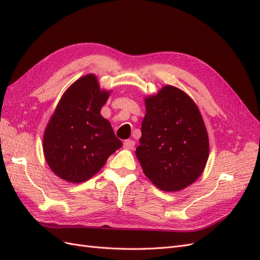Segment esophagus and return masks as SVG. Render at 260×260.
Instances as JSON below:
<instances>
[{"label": "esophagus", "instance_id": "esophagus-1", "mask_svg": "<svg viewBox=\"0 0 260 260\" xmlns=\"http://www.w3.org/2000/svg\"><path fill=\"white\" fill-rule=\"evenodd\" d=\"M135 145H136V142L133 140H125L123 142V147L127 148V149L133 148V147H135Z\"/></svg>", "mask_w": 260, "mask_h": 260}]
</instances>
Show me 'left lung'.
<instances>
[{
  "instance_id": "1",
  "label": "left lung",
  "mask_w": 260,
  "mask_h": 260,
  "mask_svg": "<svg viewBox=\"0 0 260 260\" xmlns=\"http://www.w3.org/2000/svg\"><path fill=\"white\" fill-rule=\"evenodd\" d=\"M137 158L148 180L161 191L178 192L203 174L209 156L205 122L190 95L174 85H164L144 98Z\"/></svg>"
}]
</instances>
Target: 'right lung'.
I'll use <instances>...</instances> for the list:
<instances>
[{"label":"right lung","instance_id":"add662e5","mask_svg":"<svg viewBox=\"0 0 260 260\" xmlns=\"http://www.w3.org/2000/svg\"><path fill=\"white\" fill-rule=\"evenodd\" d=\"M111 93L101 89L95 75L88 74L61 95L45 127L42 145L46 164L58 178L84 182L122 146L111 122L101 115Z\"/></svg>","mask_w":260,"mask_h":260}]
</instances>
